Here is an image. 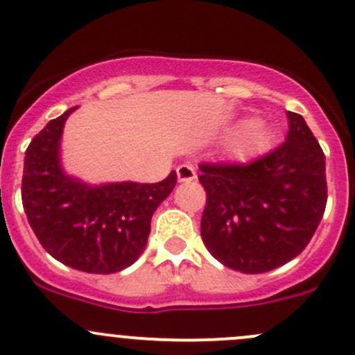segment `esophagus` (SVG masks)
Segmentation results:
<instances>
[{"instance_id": "esophagus-1", "label": "esophagus", "mask_w": 355, "mask_h": 355, "mask_svg": "<svg viewBox=\"0 0 355 355\" xmlns=\"http://www.w3.org/2000/svg\"><path fill=\"white\" fill-rule=\"evenodd\" d=\"M177 177L178 182H192L198 178V175H196V170L192 164H180L177 168Z\"/></svg>"}]
</instances>
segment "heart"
<instances>
[{
	"mask_svg": "<svg viewBox=\"0 0 355 355\" xmlns=\"http://www.w3.org/2000/svg\"><path fill=\"white\" fill-rule=\"evenodd\" d=\"M270 128L261 120H247L234 139V153L239 157H249L263 151L270 142Z\"/></svg>",
	"mask_w": 355,
	"mask_h": 355,
	"instance_id": "1",
	"label": "heart"
}]
</instances>
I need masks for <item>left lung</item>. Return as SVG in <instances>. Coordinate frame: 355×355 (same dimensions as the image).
<instances>
[{
    "label": "left lung",
    "mask_w": 355,
    "mask_h": 355,
    "mask_svg": "<svg viewBox=\"0 0 355 355\" xmlns=\"http://www.w3.org/2000/svg\"><path fill=\"white\" fill-rule=\"evenodd\" d=\"M287 118V139L266 156L199 166L207 196L200 237L214 259L241 273H264L299 256L327 207L323 149L300 114Z\"/></svg>",
    "instance_id": "8db88e82"
}]
</instances>
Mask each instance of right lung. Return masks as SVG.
Listing matches in <instances>:
<instances>
[{"instance_id":"1","label":"right lung","mask_w":355,"mask_h":355,"mask_svg":"<svg viewBox=\"0 0 355 355\" xmlns=\"http://www.w3.org/2000/svg\"><path fill=\"white\" fill-rule=\"evenodd\" d=\"M75 110L49 121L28 144L24 209L41 245L60 263L85 273H116L144 252L153 214L173 191L177 173L171 171L157 184L99 185L68 175L60 159V142Z\"/></svg>"}]
</instances>
